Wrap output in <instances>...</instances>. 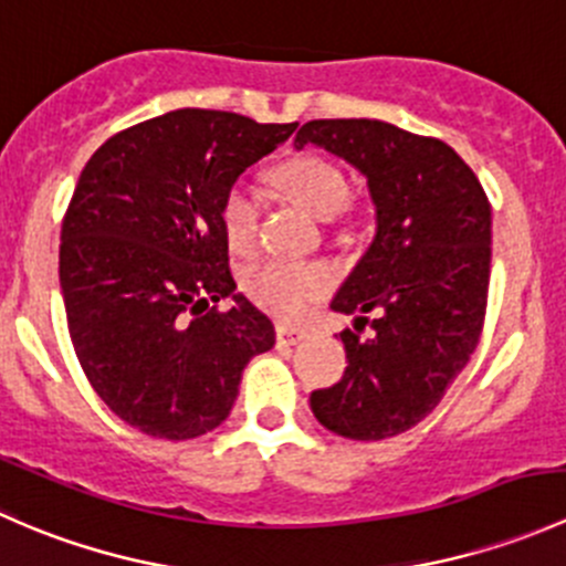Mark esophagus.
Listing matches in <instances>:
<instances>
[{
    "mask_svg": "<svg viewBox=\"0 0 566 566\" xmlns=\"http://www.w3.org/2000/svg\"><path fill=\"white\" fill-rule=\"evenodd\" d=\"M306 336V328L293 323H276V342L279 345H298Z\"/></svg>",
    "mask_w": 566,
    "mask_h": 566,
    "instance_id": "34e87169",
    "label": "esophagus"
}]
</instances>
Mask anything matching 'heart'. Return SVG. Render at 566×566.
Listing matches in <instances>:
<instances>
[{
	"label": "heart",
	"mask_w": 566,
	"mask_h": 566,
	"mask_svg": "<svg viewBox=\"0 0 566 566\" xmlns=\"http://www.w3.org/2000/svg\"><path fill=\"white\" fill-rule=\"evenodd\" d=\"M276 186L317 219H334L350 199V182L336 164L319 156H295L276 169ZM260 208L241 182L227 188L219 205V224L227 247L247 254L256 241ZM328 271L312 262L262 260L243 273V290L256 306L279 317H298L328 290Z\"/></svg>",
	"instance_id": "obj_1"
}]
</instances>
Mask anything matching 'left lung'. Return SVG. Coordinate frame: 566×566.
Listing matches in <instances>:
<instances>
[{
    "label": "left lung",
    "instance_id": "1",
    "mask_svg": "<svg viewBox=\"0 0 566 566\" xmlns=\"http://www.w3.org/2000/svg\"><path fill=\"white\" fill-rule=\"evenodd\" d=\"M304 145L367 177L378 221L331 301L356 315L359 334H339L347 369L312 391V413L342 438L384 441L432 413L476 350L490 284L488 193L447 142L380 119H312L295 134ZM367 322L376 334L361 340Z\"/></svg>",
    "mask_w": 566,
    "mask_h": 566
}]
</instances>
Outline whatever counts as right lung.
I'll list each match as a JSON object with an SVG mask.
<instances>
[{"instance_id":"1","label":"right lung","mask_w":566,"mask_h":566,"mask_svg":"<svg viewBox=\"0 0 566 566\" xmlns=\"http://www.w3.org/2000/svg\"><path fill=\"white\" fill-rule=\"evenodd\" d=\"M295 128L177 108L114 134L82 169L60 235L67 331L93 389L136 430H216L247 364L276 342L235 293L219 205Z\"/></svg>"}]
</instances>
